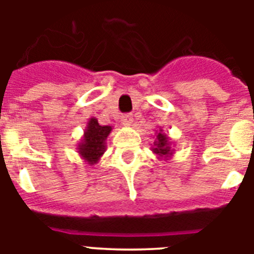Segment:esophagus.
<instances>
[{
    "instance_id": "esophagus-1",
    "label": "esophagus",
    "mask_w": 254,
    "mask_h": 254,
    "mask_svg": "<svg viewBox=\"0 0 254 254\" xmlns=\"http://www.w3.org/2000/svg\"><path fill=\"white\" fill-rule=\"evenodd\" d=\"M122 125L123 126H131V123L133 122V118H132L131 114H125V116H122Z\"/></svg>"
}]
</instances>
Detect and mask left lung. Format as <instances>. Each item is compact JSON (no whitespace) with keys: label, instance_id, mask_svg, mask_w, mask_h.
<instances>
[{"label":"left lung","instance_id":"obj_1","mask_svg":"<svg viewBox=\"0 0 254 254\" xmlns=\"http://www.w3.org/2000/svg\"><path fill=\"white\" fill-rule=\"evenodd\" d=\"M172 145L173 143L170 141L169 136L167 133H164L163 128H160L155 133V141L151 147V151L158 155V159L168 160L174 154V149L172 147Z\"/></svg>","mask_w":254,"mask_h":254}]
</instances>
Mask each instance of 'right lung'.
<instances>
[{
    "mask_svg": "<svg viewBox=\"0 0 254 254\" xmlns=\"http://www.w3.org/2000/svg\"><path fill=\"white\" fill-rule=\"evenodd\" d=\"M112 126H102L99 125L98 120L91 117L87 121L86 127L84 129L81 140L77 143L78 155L86 161L89 165H94L100 160L103 154L107 150L105 140L112 132Z\"/></svg>",
    "mask_w": 254,
    "mask_h": 254,
    "instance_id": "obj_1",
    "label": "right lung"
}]
</instances>
